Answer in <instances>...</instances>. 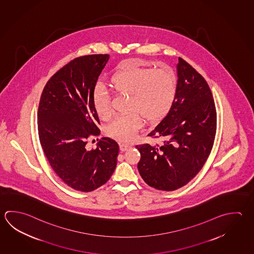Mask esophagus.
<instances>
[{"mask_svg":"<svg viewBox=\"0 0 254 254\" xmlns=\"http://www.w3.org/2000/svg\"><path fill=\"white\" fill-rule=\"evenodd\" d=\"M120 150L122 152H124V151H126L128 148H130V146L128 145V144H120Z\"/></svg>","mask_w":254,"mask_h":254,"instance_id":"obj_1","label":"esophagus"}]
</instances>
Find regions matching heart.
<instances>
[{"label": "heart", "mask_w": 254, "mask_h": 254, "mask_svg": "<svg viewBox=\"0 0 254 254\" xmlns=\"http://www.w3.org/2000/svg\"><path fill=\"white\" fill-rule=\"evenodd\" d=\"M111 87L116 93L129 94L128 114L119 115L106 127L110 138L129 142L137 137L142 126V118L156 123L167 116L177 96V77L167 67L151 69L141 67L134 61H127L113 75ZM93 106L97 116L107 120L112 115L110 96L101 85L93 91Z\"/></svg>", "instance_id": "b5f03b06"}]
</instances>
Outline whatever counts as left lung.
I'll use <instances>...</instances> for the list:
<instances>
[{
    "instance_id": "8db88e82",
    "label": "left lung",
    "mask_w": 254,
    "mask_h": 254,
    "mask_svg": "<svg viewBox=\"0 0 254 254\" xmlns=\"http://www.w3.org/2000/svg\"><path fill=\"white\" fill-rule=\"evenodd\" d=\"M177 96L167 116L148 136L158 144L136 146L138 170L155 189L175 190L194 178L207 160L217 129V112L207 81L179 57Z\"/></svg>"
}]
</instances>
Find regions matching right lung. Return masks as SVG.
Instances as JSON below:
<instances>
[{"instance_id": "add662e5", "label": "right lung", "mask_w": 254, "mask_h": 254, "mask_svg": "<svg viewBox=\"0 0 254 254\" xmlns=\"http://www.w3.org/2000/svg\"><path fill=\"white\" fill-rule=\"evenodd\" d=\"M109 55L80 56L47 81L37 113L38 136L53 170L70 188L92 191L110 179L119 146L104 137L87 150L90 135L100 133L93 91Z\"/></svg>"}]
</instances>
